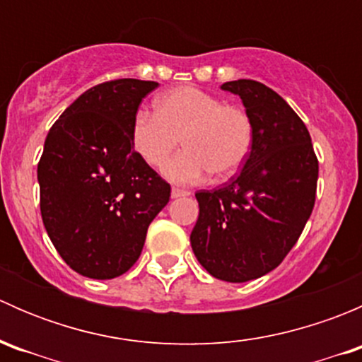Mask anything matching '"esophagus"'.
<instances>
[{
    "mask_svg": "<svg viewBox=\"0 0 362 362\" xmlns=\"http://www.w3.org/2000/svg\"><path fill=\"white\" fill-rule=\"evenodd\" d=\"M191 192L185 191V189H178V187H173L171 189V198H182V196H189Z\"/></svg>",
    "mask_w": 362,
    "mask_h": 362,
    "instance_id": "1",
    "label": "esophagus"
}]
</instances>
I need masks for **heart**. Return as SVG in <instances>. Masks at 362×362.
Masks as SVG:
<instances>
[{
  "label": "heart",
  "instance_id": "obj_1",
  "mask_svg": "<svg viewBox=\"0 0 362 362\" xmlns=\"http://www.w3.org/2000/svg\"><path fill=\"white\" fill-rule=\"evenodd\" d=\"M185 151L168 166L178 184H194L208 173L228 178L245 164L254 145V120L238 105L198 89L177 87L160 94L156 113L138 110L131 124V141L148 166L163 170L178 145Z\"/></svg>",
  "mask_w": 362,
  "mask_h": 362
}]
</instances>
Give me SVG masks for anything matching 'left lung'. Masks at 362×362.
Returning <instances> with one entry per match:
<instances>
[{
	"label": "left lung",
	"mask_w": 362,
	"mask_h": 362,
	"mask_svg": "<svg viewBox=\"0 0 362 362\" xmlns=\"http://www.w3.org/2000/svg\"><path fill=\"white\" fill-rule=\"evenodd\" d=\"M222 89L242 98L254 145L236 177L196 192L191 245L211 276L249 282L275 269L301 236L315 204L319 160L305 122L275 90L247 78Z\"/></svg>",
	"instance_id": "obj_1"
}]
</instances>
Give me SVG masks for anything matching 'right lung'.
Instances as JSON below:
<instances>
[{"mask_svg":"<svg viewBox=\"0 0 362 362\" xmlns=\"http://www.w3.org/2000/svg\"><path fill=\"white\" fill-rule=\"evenodd\" d=\"M158 82L98 83L61 113L38 163L40 211L71 269L108 280L140 257L148 224L171 187L133 148L131 124Z\"/></svg>","mask_w":362,"mask_h":362,"instance_id":"obj_1","label":"right lung"}]
</instances>
